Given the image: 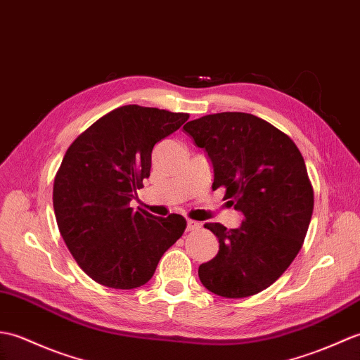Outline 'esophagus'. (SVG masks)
Returning <instances> with one entry per match:
<instances>
[{"mask_svg":"<svg viewBox=\"0 0 360 360\" xmlns=\"http://www.w3.org/2000/svg\"><path fill=\"white\" fill-rule=\"evenodd\" d=\"M202 226L200 221H195V220H188L186 221V231H194V229H198Z\"/></svg>","mask_w":360,"mask_h":360,"instance_id":"obj_1","label":"esophagus"}]
</instances>
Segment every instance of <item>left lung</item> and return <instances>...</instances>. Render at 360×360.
<instances>
[{
	"label": "left lung",
	"instance_id": "left-lung-1",
	"mask_svg": "<svg viewBox=\"0 0 360 360\" xmlns=\"http://www.w3.org/2000/svg\"><path fill=\"white\" fill-rule=\"evenodd\" d=\"M183 129L212 165V189L243 214L226 229L206 223L219 252L198 266L207 291L242 299L266 290L291 265L307 236L314 195L307 166L294 141L265 120L245 112L205 115Z\"/></svg>",
	"mask_w": 360,
	"mask_h": 360
}]
</instances>
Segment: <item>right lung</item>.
Listing matches in <instances>:
<instances>
[{
    "instance_id": "right-lung-1",
    "label": "right lung",
    "mask_w": 360,
    "mask_h": 360,
    "mask_svg": "<svg viewBox=\"0 0 360 360\" xmlns=\"http://www.w3.org/2000/svg\"><path fill=\"white\" fill-rule=\"evenodd\" d=\"M188 118L122 106L79 135L63 158L53 181L58 229L79 268L100 285L132 290L148 283L185 231L179 214L155 217L129 203L149 177L155 143Z\"/></svg>"
}]
</instances>
